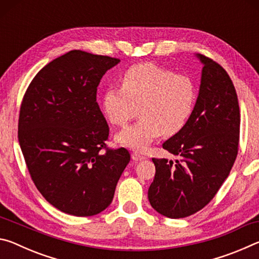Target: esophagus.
<instances>
[{"label":"esophagus","mask_w":259,"mask_h":259,"mask_svg":"<svg viewBox=\"0 0 259 259\" xmlns=\"http://www.w3.org/2000/svg\"><path fill=\"white\" fill-rule=\"evenodd\" d=\"M131 157H133V160H134V161H136V162H138V161H142V160H145V159H146V156H145V155L139 154V153H137V152L133 153V155H131Z\"/></svg>","instance_id":"esophagus-1"}]
</instances>
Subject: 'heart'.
Returning a JSON list of instances; mask_svg holds the SVG:
<instances>
[{"mask_svg":"<svg viewBox=\"0 0 259 259\" xmlns=\"http://www.w3.org/2000/svg\"><path fill=\"white\" fill-rule=\"evenodd\" d=\"M198 88L190 76L177 75L152 63L126 69L121 89L109 88L102 98V111L109 123L123 126L139 108L140 120L115 136L121 146L145 152L163 134L182 131L194 112Z\"/></svg>","mask_w":259,"mask_h":259,"instance_id":"heart-1","label":"heart"}]
</instances>
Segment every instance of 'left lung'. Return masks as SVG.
Returning <instances> with one entry per match:
<instances>
[{"instance_id": "1", "label": "left lung", "mask_w": 259, "mask_h": 259, "mask_svg": "<svg viewBox=\"0 0 259 259\" xmlns=\"http://www.w3.org/2000/svg\"><path fill=\"white\" fill-rule=\"evenodd\" d=\"M203 65L195 108L182 131L163 143L176 163L152 159L154 181L148 200L168 218H184L213 199L238 155L240 109L233 82L221 65L195 55Z\"/></svg>"}]
</instances>
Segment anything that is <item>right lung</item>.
<instances>
[{"mask_svg": "<svg viewBox=\"0 0 259 259\" xmlns=\"http://www.w3.org/2000/svg\"><path fill=\"white\" fill-rule=\"evenodd\" d=\"M120 59L72 50L46 65L20 106L18 139L35 186L60 211L94 216L111 204L130 161L125 148L107 150L109 128L97 87Z\"/></svg>", "mask_w": 259, "mask_h": 259, "instance_id": "1", "label": "right lung"}]
</instances>
